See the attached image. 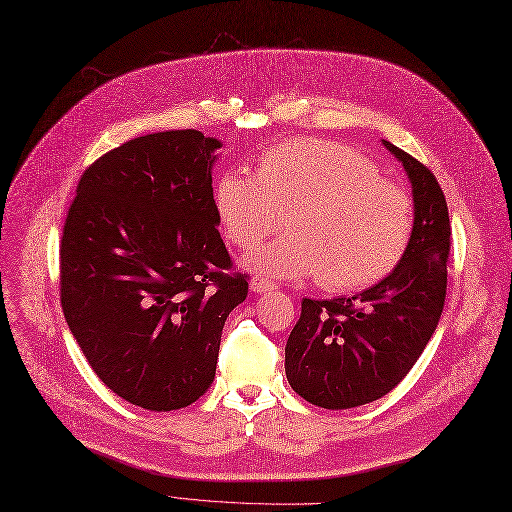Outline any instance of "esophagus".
Masks as SVG:
<instances>
[{
	"instance_id": "1",
	"label": "esophagus",
	"mask_w": 512,
	"mask_h": 512,
	"mask_svg": "<svg viewBox=\"0 0 512 512\" xmlns=\"http://www.w3.org/2000/svg\"><path fill=\"white\" fill-rule=\"evenodd\" d=\"M274 288H276V284H274L270 278H263V276H253V278H251V290L257 292V294L272 292Z\"/></svg>"
}]
</instances>
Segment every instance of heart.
Segmentation results:
<instances>
[{
	"label": "heart",
	"instance_id": "b5f03b06",
	"mask_svg": "<svg viewBox=\"0 0 512 512\" xmlns=\"http://www.w3.org/2000/svg\"><path fill=\"white\" fill-rule=\"evenodd\" d=\"M213 203L226 238L249 251L282 228L288 234L247 257L274 278L317 276L321 288L355 292L386 278L413 234V201L398 182L338 141L294 139L265 149L255 176L224 172Z\"/></svg>",
	"mask_w": 512,
	"mask_h": 512
}]
</instances>
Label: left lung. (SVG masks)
<instances>
[{
	"label": "left lung",
	"instance_id": "8db88e82",
	"mask_svg": "<svg viewBox=\"0 0 512 512\" xmlns=\"http://www.w3.org/2000/svg\"><path fill=\"white\" fill-rule=\"evenodd\" d=\"M413 188V234L394 270L353 297L301 303L286 342L290 388L321 409H353L388 394L421 357L446 299L450 220L436 176L390 141Z\"/></svg>",
	"mask_w": 512,
	"mask_h": 512
}]
</instances>
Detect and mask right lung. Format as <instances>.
I'll return each mask as SVG.
<instances>
[{"mask_svg":"<svg viewBox=\"0 0 512 512\" xmlns=\"http://www.w3.org/2000/svg\"><path fill=\"white\" fill-rule=\"evenodd\" d=\"M199 130L132 139L76 186L60 247L62 309L97 378L149 411H176L215 378L222 330L247 299L218 232Z\"/></svg>","mask_w":512,"mask_h":512,"instance_id":"right-lung-1","label":"right lung"}]
</instances>
